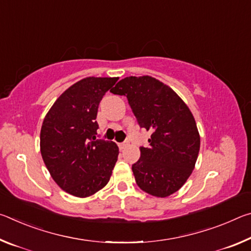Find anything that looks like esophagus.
Masks as SVG:
<instances>
[{
    "instance_id": "1",
    "label": "esophagus",
    "mask_w": 251,
    "mask_h": 251,
    "mask_svg": "<svg viewBox=\"0 0 251 251\" xmlns=\"http://www.w3.org/2000/svg\"><path fill=\"white\" fill-rule=\"evenodd\" d=\"M129 145V144L128 143H127V142H125V143H121V144H118V146H120V150L121 151H123V150H125V148L127 147V146H128Z\"/></svg>"
}]
</instances>
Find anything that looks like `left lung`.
<instances>
[{"label":"left lung","mask_w":251,"mask_h":251,"mask_svg":"<svg viewBox=\"0 0 251 251\" xmlns=\"http://www.w3.org/2000/svg\"><path fill=\"white\" fill-rule=\"evenodd\" d=\"M110 92L125 95L139 126L151 131L150 145L139 148L131 166L136 184L151 196H171L192 175L201 148L192 112L171 87L148 75L123 78Z\"/></svg>","instance_id":"1"}]
</instances>
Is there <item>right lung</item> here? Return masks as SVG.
Masks as SVG:
<instances>
[{
  "label": "right lung",
  "mask_w": 251,
  "mask_h": 251,
  "mask_svg": "<svg viewBox=\"0 0 251 251\" xmlns=\"http://www.w3.org/2000/svg\"><path fill=\"white\" fill-rule=\"evenodd\" d=\"M118 77H85L55 100L41 128L42 158L54 181L75 197L92 196L112 176L120 151L96 139L100 101Z\"/></svg>",
  "instance_id": "right-lung-1"
}]
</instances>
